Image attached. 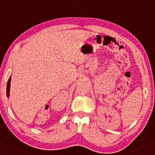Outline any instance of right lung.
<instances>
[{
    "mask_svg": "<svg viewBox=\"0 0 155 155\" xmlns=\"http://www.w3.org/2000/svg\"><path fill=\"white\" fill-rule=\"evenodd\" d=\"M11 77L9 78L8 80V82H7V97H9V91H10V85H11Z\"/></svg>",
    "mask_w": 155,
    "mask_h": 155,
    "instance_id": "right-lung-1",
    "label": "right lung"
}]
</instances>
